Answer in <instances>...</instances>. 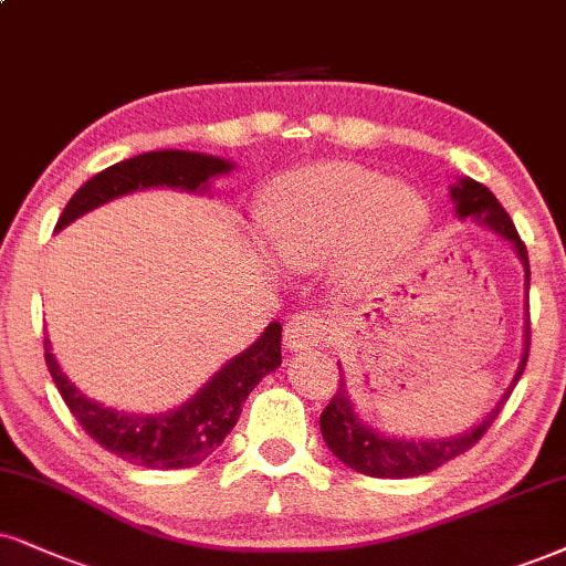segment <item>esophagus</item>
<instances>
[{
  "label": "esophagus",
  "instance_id": "esophagus-1",
  "mask_svg": "<svg viewBox=\"0 0 566 566\" xmlns=\"http://www.w3.org/2000/svg\"><path fill=\"white\" fill-rule=\"evenodd\" d=\"M328 316L321 311H305L290 318V324L284 326V342L290 349H307L318 347L321 342L328 336Z\"/></svg>",
  "mask_w": 566,
  "mask_h": 566
}]
</instances>
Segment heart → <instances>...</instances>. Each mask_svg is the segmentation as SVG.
I'll use <instances>...</instances> for the list:
<instances>
[{
	"instance_id": "obj_1",
	"label": "heart",
	"mask_w": 566,
	"mask_h": 566,
	"mask_svg": "<svg viewBox=\"0 0 566 566\" xmlns=\"http://www.w3.org/2000/svg\"><path fill=\"white\" fill-rule=\"evenodd\" d=\"M426 203L405 185L353 164H321L271 185L261 230L290 266H311L353 240L360 269L402 259L426 230Z\"/></svg>"
}]
</instances>
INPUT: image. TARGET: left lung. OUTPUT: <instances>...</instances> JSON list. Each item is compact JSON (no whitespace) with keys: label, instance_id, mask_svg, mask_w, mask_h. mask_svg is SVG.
Segmentation results:
<instances>
[{"label":"left lung","instance_id":"8db88e82","mask_svg":"<svg viewBox=\"0 0 566 566\" xmlns=\"http://www.w3.org/2000/svg\"><path fill=\"white\" fill-rule=\"evenodd\" d=\"M452 198L457 200V211H460L462 219L473 217L481 219L483 224H489L493 232L502 234L504 240H510L514 248H517V255L525 266V284L531 287V261H527V248L525 242L520 240L517 230H514V221L510 213L502 209L496 196L485 188V185L475 180H460L457 188H452ZM531 311V305H527ZM527 357H531V313H527V328H525V355H522V363L517 368V376H514L512 386H517L520 376L525 374ZM342 376V368H339ZM510 391L502 397L493 410L485 415L483 423H478L473 431L464 436H457V439H436V441H399V439H384L370 431L368 426H363L357 420V415L349 405L347 389H345V376L336 384L334 397L328 399L326 410L321 412V433H324L326 447L339 457L347 468L357 470V473L370 475V478H415L426 475L431 470L441 468L443 462L454 460L462 452H468L470 447H475L478 441L483 439V433L489 431L493 420L499 418L506 399L512 395Z\"/></svg>","mask_w":566,"mask_h":566}]
</instances>
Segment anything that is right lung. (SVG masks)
<instances>
[{
  "label": "right lung",
  "mask_w": 566,
  "mask_h": 566,
  "mask_svg": "<svg viewBox=\"0 0 566 566\" xmlns=\"http://www.w3.org/2000/svg\"><path fill=\"white\" fill-rule=\"evenodd\" d=\"M230 169V161L190 151H151L133 156V159L114 164L91 177L64 206L56 230L106 200L127 196V192L159 188V185L200 190L206 188L209 177L227 175ZM44 357L64 405L70 407L73 418L93 441L138 468L177 470L203 462L238 423L242 402L253 391V386L276 366H282V326L271 324L255 345L227 363L188 405L161 415H125L102 407L83 397L67 381V376L56 366L54 355L49 353V339H44Z\"/></svg>",
  "instance_id": "1"
}]
</instances>
